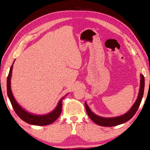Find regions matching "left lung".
Masks as SVG:
<instances>
[{"label":"left lung","mask_w":150,"mask_h":150,"mask_svg":"<svg viewBox=\"0 0 150 150\" xmlns=\"http://www.w3.org/2000/svg\"><path fill=\"white\" fill-rule=\"evenodd\" d=\"M141 76V81H140V89H139V92L138 94V97L136 101H135L134 104H133L132 107L128 112L122 115L118 116V117H103L98 116L95 113H93L90 109L89 106H88L87 102H85V105L86 108V110L89 115V118L95 122L96 124L102 126H106V127H110V126H115L117 125L124 124V123L128 122L130 120L133 116L134 115L136 112L138 110L140 105L141 100H142L143 93H144V87H145V79L144 76L143 74L140 75Z\"/></svg>","instance_id":"left-lung-1"}]
</instances>
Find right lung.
<instances>
[{"mask_svg":"<svg viewBox=\"0 0 150 150\" xmlns=\"http://www.w3.org/2000/svg\"><path fill=\"white\" fill-rule=\"evenodd\" d=\"M15 61V60H14ZM13 61V63H14ZM11 66L10 68L9 73L8 74L7 81V96L9 97V99L11 102V104L13 106V110H15L16 113L18 115V116L24 122L28 123V124L31 125H35V126H46L52 124L59 117L60 115L61 110H62V100L64 99V98L66 96V94L63 98H61L59 100L56 108H54L52 111L49 112L46 115H35L30 113L28 112L27 110H24L19 104L16 101L15 98L12 93L11 89V78L12 74V69H13V65Z\"/></svg>","mask_w":150,"mask_h":150,"instance_id":"1","label":"right lung"}]
</instances>
